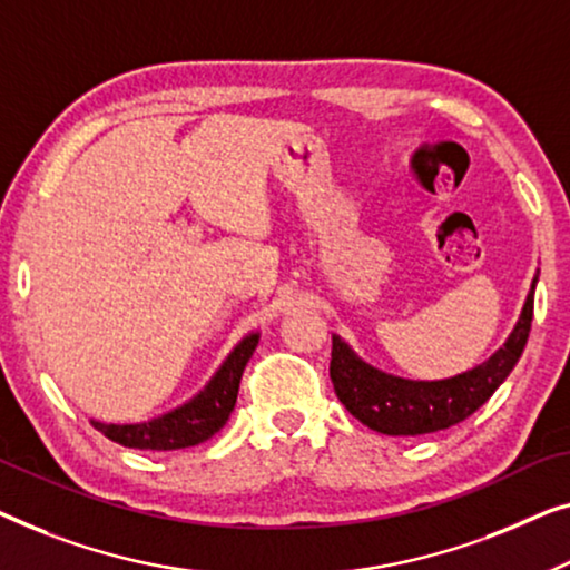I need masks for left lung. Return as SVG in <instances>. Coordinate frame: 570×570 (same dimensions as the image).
I'll list each match as a JSON object with an SVG mask.
<instances>
[{
    "instance_id": "obj_1",
    "label": "left lung",
    "mask_w": 570,
    "mask_h": 570,
    "mask_svg": "<svg viewBox=\"0 0 570 570\" xmlns=\"http://www.w3.org/2000/svg\"><path fill=\"white\" fill-rule=\"evenodd\" d=\"M534 284L537 278L509 341L488 362L452 380L415 382L384 374L356 358L354 351L333 335L331 380L335 395L354 419L387 436L431 434L464 421L499 390L522 356L532 327Z\"/></svg>"
}]
</instances>
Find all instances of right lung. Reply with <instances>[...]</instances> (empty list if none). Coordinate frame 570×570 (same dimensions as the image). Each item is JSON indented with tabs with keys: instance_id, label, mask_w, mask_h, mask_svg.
<instances>
[{
	"instance_id": "obj_1",
	"label": "right lung",
	"mask_w": 570,
	"mask_h": 570,
	"mask_svg": "<svg viewBox=\"0 0 570 570\" xmlns=\"http://www.w3.org/2000/svg\"><path fill=\"white\" fill-rule=\"evenodd\" d=\"M258 346V333L247 335L237 343V348L227 356V362L219 366V372L212 376V382L198 392L186 405L159 415V419L144 423H128V426H116V423L92 421V426L106 434L110 442L131 446V449H155V452H167V449H186L196 446L212 439L229 413L235 411L239 380H243L245 364L250 362L253 351Z\"/></svg>"
}]
</instances>
